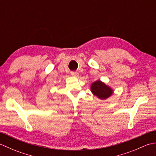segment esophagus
Wrapping results in <instances>:
<instances>
[{
	"label": "esophagus",
	"instance_id": "esophagus-1",
	"mask_svg": "<svg viewBox=\"0 0 156 156\" xmlns=\"http://www.w3.org/2000/svg\"><path fill=\"white\" fill-rule=\"evenodd\" d=\"M71 75L72 76H74V77H76V76H79V74H78V72H72Z\"/></svg>",
	"mask_w": 156,
	"mask_h": 156
}]
</instances>
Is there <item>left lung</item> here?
Instances as JSON below:
<instances>
[{
  "instance_id": "1",
  "label": "left lung",
  "mask_w": 156,
  "mask_h": 156,
  "mask_svg": "<svg viewBox=\"0 0 156 156\" xmlns=\"http://www.w3.org/2000/svg\"><path fill=\"white\" fill-rule=\"evenodd\" d=\"M90 90L92 94L97 96L101 100H104V99L110 97L113 92V90L111 88L106 85L104 82L101 80H97L93 82L91 84Z\"/></svg>"
}]
</instances>
